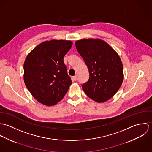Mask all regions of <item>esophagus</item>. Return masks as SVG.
<instances>
[{
    "label": "esophagus",
    "instance_id": "obj_1",
    "mask_svg": "<svg viewBox=\"0 0 152 152\" xmlns=\"http://www.w3.org/2000/svg\"><path fill=\"white\" fill-rule=\"evenodd\" d=\"M77 78H78L77 75H75V76H74V77H72V79H73L74 81H77Z\"/></svg>",
    "mask_w": 152,
    "mask_h": 152
}]
</instances>
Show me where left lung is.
I'll use <instances>...</instances> for the list:
<instances>
[{"instance_id":"left-lung-1","label":"left lung","mask_w":152,"mask_h":152,"mask_svg":"<svg viewBox=\"0 0 152 152\" xmlns=\"http://www.w3.org/2000/svg\"><path fill=\"white\" fill-rule=\"evenodd\" d=\"M75 46L89 72L88 81L82 86L83 91L96 102L107 101L123 83V65L118 54L99 39L77 40Z\"/></svg>"}]
</instances>
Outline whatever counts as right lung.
<instances>
[{
	"label": "right lung",
	"instance_id": "right-lung-1",
	"mask_svg": "<svg viewBox=\"0 0 152 152\" xmlns=\"http://www.w3.org/2000/svg\"><path fill=\"white\" fill-rule=\"evenodd\" d=\"M72 45L70 40L45 41L26 58L23 65L24 84L32 96L44 105L57 104L72 84L63 60Z\"/></svg>",
	"mask_w": 152,
	"mask_h": 152
}]
</instances>
